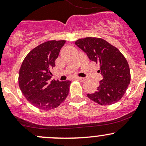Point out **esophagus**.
<instances>
[{
	"instance_id": "1",
	"label": "esophagus",
	"mask_w": 146,
	"mask_h": 146,
	"mask_svg": "<svg viewBox=\"0 0 146 146\" xmlns=\"http://www.w3.org/2000/svg\"><path fill=\"white\" fill-rule=\"evenodd\" d=\"M75 80H78V81L83 82H84L85 80H86V79L84 78H79V77H76V78H75Z\"/></svg>"
}]
</instances>
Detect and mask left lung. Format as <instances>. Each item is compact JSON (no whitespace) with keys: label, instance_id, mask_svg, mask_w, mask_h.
Here are the masks:
<instances>
[{"label":"left lung","instance_id":"left-lung-1","mask_svg":"<svg viewBox=\"0 0 146 146\" xmlns=\"http://www.w3.org/2000/svg\"><path fill=\"white\" fill-rule=\"evenodd\" d=\"M75 44L90 60L100 64L98 72L103 76L97 91L87 95L88 98L102 106H109L119 101L130 82V68L123 55L102 38L87 37L78 40Z\"/></svg>","mask_w":146,"mask_h":146}]
</instances>
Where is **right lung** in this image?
Listing matches in <instances>:
<instances>
[{
  "instance_id": "add662e5",
  "label": "right lung",
  "mask_w": 146,
  "mask_h": 146,
  "mask_svg": "<svg viewBox=\"0 0 146 146\" xmlns=\"http://www.w3.org/2000/svg\"><path fill=\"white\" fill-rule=\"evenodd\" d=\"M65 40H51L38 45L27 55L19 71L18 83L25 98L43 110L56 108L66 100L71 82L50 80L51 69Z\"/></svg>"
}]
</instances>
